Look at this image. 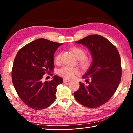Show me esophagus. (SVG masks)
<instances>
[{
  "instance_id": "esophagus-1",
  "label": "esophagus",
  "mask_w": 133,
  "mask_h": 133,
  "mask_svg": "<svg viewBox=\"0 0 133 133\" xmlns=\"http://www.w3.org/2000/svg\"><path fill=\"white\" fill-rule=\"evenodd\" d=\"M70 80H71L70 79H65V78H64V79H63V82H64V83H68V82H70Z\"/></svg>"
}]
</instances>
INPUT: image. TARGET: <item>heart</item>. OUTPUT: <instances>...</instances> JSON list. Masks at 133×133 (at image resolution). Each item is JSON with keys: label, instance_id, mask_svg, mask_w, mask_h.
Returning a JSON list of instances; mask_svg holds the SVG:
<instances>
[{"label": "heart", "instance_id": "heart-1", "mask_svg": "<svg viewBox=\"0 0 133 133\" xmlns=\"http://www.w3.org/2000/svg\"><path fill=\"white\" fill-rule=\"evenodd\" d=\"M71 50L74 52L76 58L79 60L80 65L83 66H87L89 65L90 62L87 59V53L85 50L79 48H73ZM60 57L61 53H57L55 56L54 62L58 63L60 61ZM58 73L64 78H71L73 77L75 74L78 73V70L69 66H63L58 70Z\"/></svg>", "mask_w": 133, "mask_h": 133}]
</instances>
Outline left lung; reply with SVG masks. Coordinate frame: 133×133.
Wrapping results in <instances>:
<instances>
[{"label":"left lung","instance_id":"obj_1","mask_svg":"<svg viewBox=\"0 0 133 133\" xmlns=\"http://www.w3.org/2000/svg\"><path fill=\"white\" fill-rule=\"evenodd\" d=\"M75 43L89 49L92 62L83 76L89 84L79 82L80 88L74 92V98L84 106L97 108L112 97L119 85L122 77L120 54L113 44L100 35H88Z\"/></svg>","mask_w":133,"mask_h":133}]
</instances>
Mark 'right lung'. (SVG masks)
<instances>
[{
  "label": "right lung",
  "mask_w": 133,
  "mask_h": 133,
  "mask_svg": "<svg viewBox=\"0 0 133 133\" xmlns=\"http://www.w3.org/2000/svg\"><path fill=\"white\" fill-rule=\"evenodd\" d=\"M63 43L41 38L26 44L19 50L13 62L11 78L19 98L29 107L44 109L56 99L57 87L63 79L57 75L43 82L46 73L54 69V54Z\"/></svg>",
  "instance_id": "obj_1"
}]
</instances>
